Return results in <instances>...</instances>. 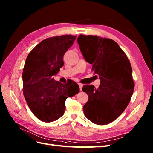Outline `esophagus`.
<instances>
[{"label":"esophagus","mask_w":153,"mask_h":153,"mask_svg":"<svg viewBox=\"0 0 153 153\" xmlns=\"http://www.w3.org/2000/svg\"><path fill=\"white\" fill-rule=\"evenodd\" d=\"M78 85H79V87L80 91H82V87H83V84L79 83H78Z\"/></svg>","instance_id":"obj_1"}]
</instances>
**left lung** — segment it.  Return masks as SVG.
Segmentation results:
<instances>
[{"mask_svg": "<svg viewBox=\"0 0 153 153\" xmlns=\"http://www.w3.org/2000/svg\"><path fill=\"white\" fill-rule=\"evenodd\" d=\"M77 43L100 79L99 88L83 87L89 97L83 106L84 115L95 124H108L122 114L131 100L134 89L131 64L118 43L110 39L80 35Z\"/></svg>", "mask_w": 153, "mask_h": 153, "instance_id": "obj_1", "label": "left lung"}]
</instances>
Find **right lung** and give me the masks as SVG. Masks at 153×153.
Returning <instances> with one entry per match:
<instances>
[{"label":"right lung","instance_id":"add662e5","mask_svg":"<svg viewBox=\"0 0 153 153\" xmlns=\"http://www.w3.org/2000/svg\"><path fill=\"white\" fill-rule=\"evenodd\" d=\"M76 39L71 35L47 38L32 49L25 60L23 93L31 111L41 121L60 118L66 109V99L79 91L74 81L63 84L53 77L64 66V55Z\"/></svg>","mask_w":153,"mask_h":153}]
</instances>
